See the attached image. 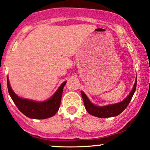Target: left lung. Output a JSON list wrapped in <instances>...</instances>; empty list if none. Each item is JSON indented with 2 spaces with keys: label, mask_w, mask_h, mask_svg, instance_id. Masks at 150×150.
I'll return each mask as SVG.
<instances>
[{
  "label": "left lung",
  "mask_w": 150,
  "mask_h": 150,
  "mask_svg": "<svg viewBox=\"0 0 150 150\" xmlns=\"http://www.w3.org/2000/svg\"><path fill=\"white\" fill-rule=\"evenodd\" d=\"M136 86H137V77H136L135 82L131 92L125 99H123L120 102L116 103V104L106 105V106H97V105L92 104L88 99V97H87V95L82 91H81V95L83 99L86 110L89 114L98 117V118H108V117L118 116L126 108L135 92Z\"/></svg>",
  "instance_id": "1"
}]
</instances>
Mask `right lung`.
I'll return each instance as SVG.
<instances>
[{
	"instance_id": "right-lung-1",
	"label": "right lung",
	"mask_w": 150,
	"mask_h": 150,
	"mask_svg": "<svg viewBox=\"0 0 150 150\" xmlns=\"http://www.w3.org/2000/svg\"><path fill=\"white\" fill-rule=\"evenodd\" d=\"M66 82H63L52 97L44 101H37L18 97L12 89L8 77L7 85L10 97L24 115L32 119H45L54 116L59 109L63 87Z\"/></svg>"
}]
</instances>
